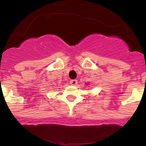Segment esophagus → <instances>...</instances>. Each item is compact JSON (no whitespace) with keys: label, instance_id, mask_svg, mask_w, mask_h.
<instances>
[{"label":"esophagus","instance_id":"1","mask_svg":"<svg viewBox=\"0 0 146 146\" xmlns=\"http://www.w3.org/2000/svg\"><path fill=\"white\" fill-rule=\"evenodd\" d=\"M70 83L71 85H73V86H76L78 84V80H71L70 81Z\"/></svg>","mask_w":146,"mask_h":146}]
</instances>
